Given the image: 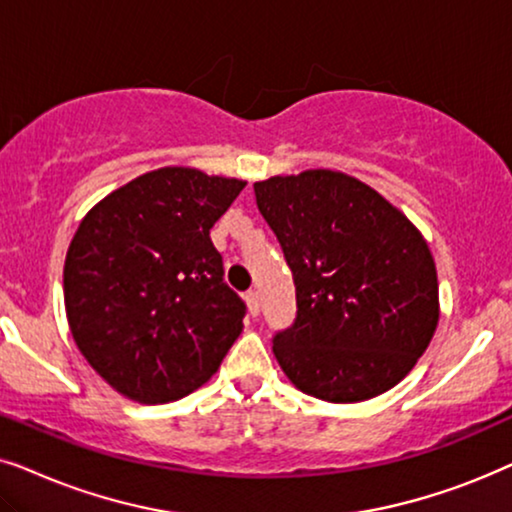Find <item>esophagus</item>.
Segmentation results:
<instances>
[{
  "mask_svg": "<svg viewBox=\"0 0 512 512\" xmlns=\"http://www.w3.org/2000/svg\"><path fill=\"white\" fill-rule=\"evenodd\" d=\"M245 302H248V309H250V313L252 316H257V313H260V292L257 290H248L245 292Z\"/></svg>",
  "mask_w": 512,
  "mask_h": 512,
  "instance_id": "34e87169",
  "label": "esophagus"
}]
</instances>
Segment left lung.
I'll use <instances>...</instances> for the list:
<instances>
[{
    "label": "left lung",
    "instance_id": "1",
    "mask_svg": "<svg viewBox=\"0 0 512 512\" xmlns=\"http://www.w3.org/2000/svg\"><path fill=\"white\" fill-rule=\"evenodd\" d=\"M255 201L295 283V320L274 335L283 372L327 403L393 388L440 316L435 262L414 224L337 170L255 182Z\"/></svg>",
    "mask_w": 512,
    "mask_h": 512
}]
</instances>
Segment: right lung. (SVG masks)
I'll return each mask as SVG.
<instances>
[{
    "label": "right lung",
    "instance_id": "right-lung-1",
    "mask_svg": "<svg viewBox=\"0 0 512 512\" xmlns=\"http://www.w3.org/2000/svg\"><path fill=\"white\" fill-rule=\"evenodd\" d=\"M245 187L159 168L102 199L74 234L63 283L79 351L138 403L185 398L213 377L248 306L224 281L210 229Z\"/></svg>",
    "mask_w": 512,
    "mask_h": 512
}]
</instances>
